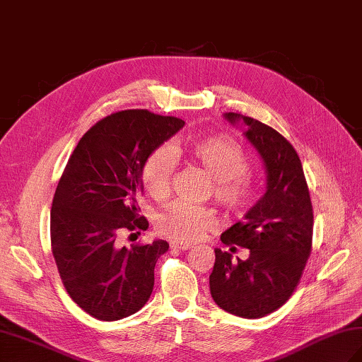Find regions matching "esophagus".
Returning a JSON list of instances; mask_svg holds the SVG:
<instances>
[{
  "instance_id": "esophagus-1",
  "label": "esophagus",
  "mask_w": 362,
  "mask_h": 362,
  "mask_svg": "<svg viewBox=\"0 0 362 362\" xmlns=\"http://www.w3.org/2000/svg\"><path fill=\"white\" fill-rule=\"evenodd\" d=\"M191 247L189 244H187V243H171V249L173 250H188Z\"/></svg>"
}]
</instances>
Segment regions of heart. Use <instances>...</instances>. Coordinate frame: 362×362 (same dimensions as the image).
<instances>
[{"mask_svg":"<svg viewBox=\"0 0 362 362\" xmlns=\"http://www.w3.org/2000/svg\"><path fill=\"white\" fill-rule=\"evenodd\" d=\"M182 152L202 166L213 182L214 199L227 211H243L253 197L249 179V158L241 146L222 135L196 136L174 146H160L146 158L141 183L151 197L163 199L171 191L175 173V153ZM216 226V214L206 206L174 202L157 213L156 227L161 235L175 241H194Z\"/></svg>","mask_w":362,"mask_h":362,"instance_id":"heart-1","label":"heart"}]
</instances>
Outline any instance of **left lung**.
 I'll use <instances>...</instances> for the list:
<instances>
[{"mask_svg":"<svg viewBox=\"0 0 362 362\" xmlns=\"http://www.w3.org/2000/svg\"><path fill=\"white\" fill-rule=\"evenodd\" d=\"M230 124L243 122L244 136L266 169V191L259 201L221 235L227 245L250 250L247 259L214 249L210 292L219 308L245 319L279 310L294 292L311 253L313 205L302 161L291 143L258 119L224 113Z\"/></svg>","mask_w":362,"mask_h":362,"instance_id":"obj_1","label":"left lung"}]
</instances>
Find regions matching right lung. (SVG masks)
Segmentation results:
<instances>
[{"mask_svg": "<svg viewBox=\"0 0 362 362\" xmlns=\"http://www.w3.org/2000/svg\"><path fill=\"white\" fill-rule=\"evenodd\" d=\"M185 121L122 110L86 132L60 177L51 209V247L68 294L90 316L119 320L140 311L153 289L163 240L118 247L121 230H146L136 201L141 169Z\"/></svg>", "mask_w": 362, "mask_h": 362, "instance_id": "obj_1", "label": "right lung"}]
</instances>
